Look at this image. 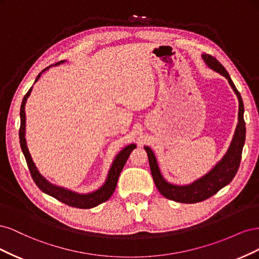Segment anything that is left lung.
I'll use <instances>...</instances> for the list:
<instances>
[{
    "label": "left lung",
    "mask_w": 259,
    "mask_h": 259,
    "mask_svg": "<svg viewBox=\"0 0 259 259\" xmlns=\"http://www.w3.org/2000/svg\"><path fill=\"white\" fill-rule=\"evenodd\" d=\"M202 57L209 68L215 70L216 72L223 74L226 79L228 80L232 90L237 94L239 99V123L237 125V130L236 133H234L231 145L226 155L208 174H206L204 177L200 178L195 183L189 186H175L170 185L164 180L160 173L158 163H156L155 156L151 151V149L149 147H145L148 154L149 165H150L154 184L156 188H158L160 193L166 199L180 203H187V204L188 203L191 204V203L204 201L210 198L211 195L217 193L222 188L230 184V182L233 179V177L236 176L239 169L242 158L243 146H244L245 142V122L244 117H243L244 106H243L242 97L239 91L237 90L236 86H234L228 72H227V70L221 62L207 54H204Z\"/></svg>",
    "instance_id": "8db88e82"
}]
</instances>
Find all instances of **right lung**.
<instances>
[{
    "mask_svg": "<svg viewBox=\"0 0 259 259\" xmlns=\"http://www.w3.org/2000/svg\"><path fill=\"white\" fill-rule=\"evenodd\" d=\"M46 69H49V67L45 68L42 72H44ZM41 73L36 76L35 81L38 80V77H40ZM31 90H32V88H31L27 92L25 97H23L22 103H21V107H20L19 140H20L21 150H22L23 155H25V158H26L31 177L33 178L35 185L38 188H40V189L43 192L48 193L49 195H52L53 198L57 199L58 201L65 203V204H67L69 206H72V207L92 208V207H95V206L99 205L100 203L107 201L113 194V192L115 190L116 184H117V179H119L121 171H122V169L125 165V163H126L131 152L134 150L136 146L135 145H130L126 148H124L123 150L119 154H117V156H116L113 164H112L111 169H110V171H109L107 182L105 183V185L103 187L100 188L99 190H97L95 192L90 193V194H77V193H74L72 191L62 189V188H59V187H56V186L50 184L48 180H46L44 177H42V175L38 173V170L35 167L32 159H31V155L29 153V150L27 148V144H26V138H25V130H26L25 105H26L28 96L30 95Z\"/></svg>",
    "mask_w": 259,
    "mask_h": 259,
    "instance_id": "1",
    "label": "right lung"
}]
</instances>
